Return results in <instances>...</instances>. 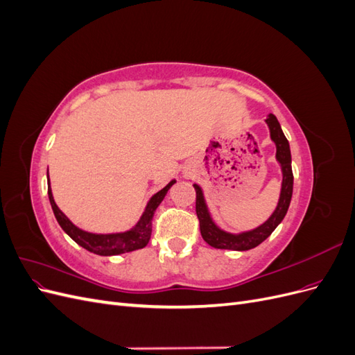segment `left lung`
<instances>
[{"instance_id": "1", "label": "left lung", "mask_w": 355, "mask_h": 355, "mask_svg": "<svg viewBox=\"0 0 355 355\" xmlns=\"http://www.w3.org/2000/svg\"><path fill=\"white\" fill-rule=\"evenodd\" d=\"M265 123L268 128H270L271 141L275 144V159L282 167L283 179H282V189H280V197H278L277 207L271 213V216L268 218L263 223H261L259 227H256L253 230L241 231V232H230L227 230L220 228L211 216L206 197H204L202 188L198 184H194V188L197 191L196 210L200 220L201 237L207 244L214 247V249H227V250H237V252L253 249V247L259 245L262 241H265L268 237H270L272 231L282 223L288 210L290 200H292V194H293V171H292V154H290V145L282 130L280 123H278L277 116L274 114L268 115Z\"/></svg>"}]
</instances>
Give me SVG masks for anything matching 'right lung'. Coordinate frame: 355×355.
Here are the masks:
<instances>
[{"mask_svg":"<svg viewBox=\"0 0 355 355\" xmlns=\"http://www.w3.org/2000/svg\"><path fill=\"white\" fill-rule=\"evenodd\" d=\"M175 184H176V180L173 179L171 182H168V184L163 189L158 191L157 194H154L151 198L148 200L142 216L139 218L135 227H132L130 230L123 231V232L96 234V232H89V231H84V230L78 228L77 225H73L67 214L58 207L55 198H53L50 179H49V170H47L49 200L51 204L53 213H55V218H56L58 223L60 225V228L65 231L78 245L84 247L85 250H89L94 254H99V256H115V254H123V253L144 249V247L148 244L149 239H151L154 213L161 204V201L164 200L167 191Z\"/></svg>","mask_w":355,"mask_h":355,"instance_id":"obj_1","label":"right lung"}]
</instances>
